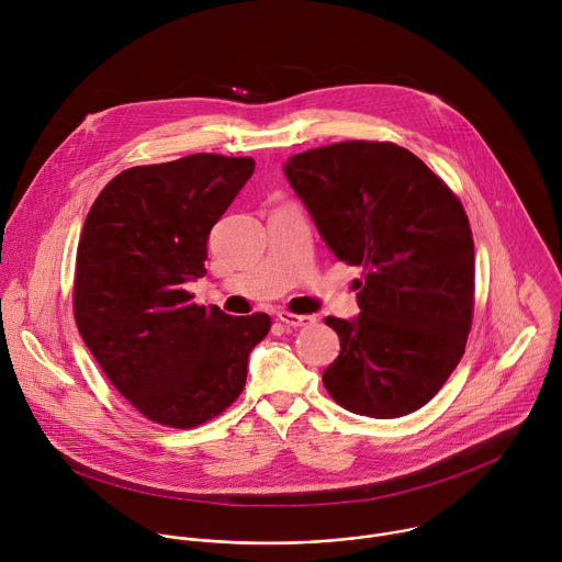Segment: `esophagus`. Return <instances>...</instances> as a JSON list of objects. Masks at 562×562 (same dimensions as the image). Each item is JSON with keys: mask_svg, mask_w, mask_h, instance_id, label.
Instances as JSON below:
<instances>
[{"mask_svg": "<svg viewBox=\"0 0 562 562\" xmlns=\"http://www.w3.org/2000/svg\"><path fill=\"white\" fill-rule=\"evenodd\" d=\"M278 319L282 325H286V327H308V325H313L315 323V317H311V315H295V313H289V311H278Z\"/></svg>", "mask_w": 562, "mask_h": 562, "instance_id": "esophagus-1", "label": "esophagus"}]
</instances>
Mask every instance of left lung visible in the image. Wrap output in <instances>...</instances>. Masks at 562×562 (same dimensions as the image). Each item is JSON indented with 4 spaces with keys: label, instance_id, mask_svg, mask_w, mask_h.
Returning a JSON list of instances; mask_svg holds the SVG:
<instances>
[{
    "label": "left lung",
    "instance_id": "1",
    "mask_svg": "<svg viewBox=\"0 0 562 562\" xmlns=\"http://www.w3.org/2000/svg\"><path fill=\"white\" fill-rule=\"evenodd\" d=\"M284 176L329 251L364 269L353 319L325 317L340 356L323 382L358 416L400 418L458 367L473 311V237L449 187L391 142H340L286 159Z\"/></svg>",
    "mask_w": 562,
    "mask_h": 562
}]
</instances>
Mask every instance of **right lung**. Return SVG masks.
Returning <instances> with one entry per match:
<instances>
[{"instance_id": "1", "label": "right lung", "mask_w": 562, "mask_h": 562, "mask_svg": "<svg viewBox=\"0 0 562 562\" xmlns=\"http://www.w3.org/2000/svg\"><path fill=\"white\" fill-rule=\"evenodd\" d=\"M251 157L213 153L133 167L93 202L77 247L79 336L128 403L157 425L198 427L243 393L267 313L198 306L213 224L254 176Z\"/></svg>"}]
</instances>
